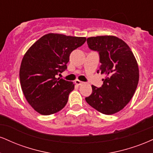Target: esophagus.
Masks as SVG:
<instances>
[{"label":"esophagus","instance_id":"obj_1","mask_svg":"<svg viewBox=\"0 0 153 153\" xmlns=\"http://www.w3.org/2000/svg\"><path fill=\"white\" fill-rule=\"evenodd\" d=\"M75 83L76 84V85H80L83 84L84 82H82V81H80V80H75Z\"/></svg>","mask_w":153,"mask_h":153}]
</instances>
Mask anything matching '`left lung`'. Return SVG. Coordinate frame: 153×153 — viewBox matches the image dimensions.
I'll use <instances>...</instances> for the list:
<instances>
[{"label":"left lung","instance_id":"obj_1","mask_svg":"<svg viewBox=\"0 0 153 153\" xmlns=\"http://www.w3.org/2000/svg\"><path fill=\"white\" fill-rule=\"evenodd\" d=\"M88 47L100 54L97 73L106 75L102 88L92 85L86 102L105 115H113L125 108L133 96L139 81L137 62L126 42L114 36L90 37Z\"/></svg>","mask_w":153,"mask_h":153}]
</instances>
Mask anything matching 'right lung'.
Returning <instances> with one entry per match:
<instances>
[{
	"label": "right lung",
	"mask_w": 153,
	"mask_h": 153,
	"mask_svg": "<svg viewBox=\"0 0 153 153\" xmlns=\"http://www.w3.org/2000/svg\"><path fill=\"white\" fill-rule=\"evenodd\" d=\"M85 40V37L48 33L25 53L20 68V82L27 102L38 113L52 115L67 104L74 84L56 75L67 68L70 54Z\"/></svg>",
	"instance_id": "add662e5"
}]
</instances>
